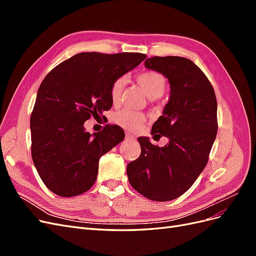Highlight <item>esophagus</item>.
<instances>
[{
	"instance_id": "esophagus-1",
	"label": "esophagus",
	"mask_w": 256,
	"mask_h": 256,
	"mask_svg": "<svg viewBox=\"0 0 256 256\" xmlns=\"http://www.w3.org/2000/svg\"><path fill=\"white\" fill-rule=\"evenodd\" d=\"M125 141H128V142H134V141H136V136H132L131 134H126Z\"/></svg>"
}]
</instances>
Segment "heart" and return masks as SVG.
<instances>
[{
	"label": "heart",
	"instance_id": "obj_1",
	"mask_svg": "<svg viewBox=\"0 0 256 256\" xmlns=\"http://www.w3.org/2000/svg\"><path fill=\"white\" fill-rule=\"evenodd\" d=\"M138 85L145 92V94L152 99L159 98L164 94L166 90V76L157 72H145L136 76ZM126 80L124 78L116 79L110 88V97L113 104H118L120 100L122 90L125 88ZM146 120V115L143 112L122 109L116 111L112 115V122L118 127L125 130H138L141 128Z\"/></svg>",
	"mask_w": 256,
	"mask_h": 256
}]
</instances>
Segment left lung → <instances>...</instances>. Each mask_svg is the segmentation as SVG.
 Masks as SVG:
<instances>
[{"mask_svg":"<svg viewBox=\"0 0 256 256\" xmlns=\"http://www.w3.org/2000/svg\"><path fill=\"white\" fill-rule=\"evenodd\" d=\"M145 67L168 78L171 94L152 127V134L166 136L164 147L148 138H138L141 154L127 166L130 184L157 202L180 198L207 164L218 131L216 99L212 85L192 60L180 56H154Z\"/></svg>","mask_w":256,"mask_h":256,"instance_id":"obj_1","label":"left lung"}]
</instances>
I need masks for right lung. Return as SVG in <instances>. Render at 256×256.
I'll return each instance as SVG.
<instances>
[{"label":"right lung","mask_w":256,"mask_h":256,"mask_svg":"<svg viewBox=\"0 0 256 256\" xmlns=\"http://www.w3.org/2000/svg\"><path fill=\"white\" fill-rule=\"evenodd\" d=\"M146 58L143 53L83 52L44 76L30 115L32 158L42 180L56 194H82L95 184L100 157L125 132L106 125L90 134L83 124L111 109L110 88Z\"/></svg>","instance_id":"right-lung-1"}]
</instances>
